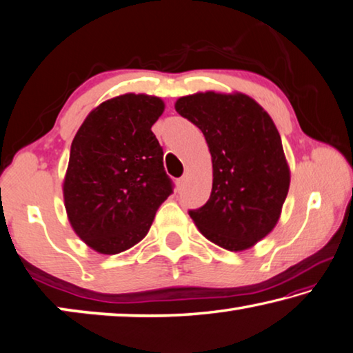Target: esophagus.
Instances as JSON below:
<instances>
[{"label":"esophagus","instance_id":"34e87169","mask_svg":"<svg viewBox=\"0 0 353 353\" xmlns=\"http://www.w3.org/2000/svg\"><path fill=\"white\" fill-rule=\"evenodd\" d=\"M184 184H186V176L178 178V180H176V186H178V188H183Z\"/></svg>","mask_w":353,"mask_h":353}]
</instances>
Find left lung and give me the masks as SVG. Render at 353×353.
Returning a JSON list of instances; mask_svg holds the SVG:
<instances>
[{"label":"left lung","mask_w":353,"mask_h":353,"mask_svg":"<svg viewBox=\"0 0 353 353\" xmlns=\"http://www.w3.org/2000/svg\"><path fill=\"white\" fill-rule=\"evenodd\" d=\"M176 112L199 126L212 159L210 200L189 216L206 239L247 250L279 222L291 173L270 115L244 94L178 98Z\"/></svg>","instance_id":"obj_1"}]
</instances>
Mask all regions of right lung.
<instances>
[{"label":"right lung","mask_w":353,"mask_h":353,"mask_svg":"<svg viewBox=\"0 0 353 353\" xmlns=\"http://www.w3.org/2000/svg\"><path fill=\"white\" fill-rule=\"evenodd\" d=\"M158 97L125 94L92 111L78 130L63 180L68 221L95 252L115 255L145 238L173 192L152 126Z\"/></svg>","instance_id":"add662e5"}]
</instances>
